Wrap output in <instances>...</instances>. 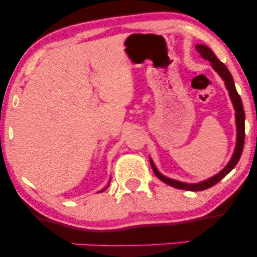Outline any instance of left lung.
<instances>
[{
  "instance_id": "1",
  "label": "left lung",
  "mask_w": 257,
  "mask_h": 257,
  "mask_svg": "<svg viewBox=\"0 0 257 257\" xmlns=\"http://www.w3.org/2000/svg\"><path fill=\"white\" fill-rule=\"evenodd\" d=\"M196 48H197V52L200 54V57L210 61L211 66L214 67V70H216L221 77L223 78V81H225L226 88L228 89L229 96H231V100H232L233 106H234V110H235V122H237V129H238L237 131V146H235V150H234V153H233V156H232V159L229 161V163L227 164V167L225 168V169L221 170L219 174H216V175L213 176V178L205 180V181H203V182H199V184H185V182H180V181H176V180L166 178V176L162 175V174L159 173L157 169H156L155 164H153V162L151 161V166H152L153 172H155L156 176H157L159 180H162L163 182H166L167 185L173 186V187L180 188V190H186V191L206 190V188L216 185L221 179L225 178L227 174H228L233 169V168L237 166L238 161H239V158L241 156V152H243L244 139H245V114H244V108H243V104H241V99H240L239 94H238L237 90H235L234 82H233L231 73H229L228 70H227L225 64L221 63L219 59L215 57V54L211 49H209L206 46H203V44H198Z\"/></svg>"
}]
</instances>
